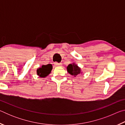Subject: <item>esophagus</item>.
Listing matches in <instances>:
<instances>
[{
  "label": "esophagus",
  "mask_w": 125,
  "mask_h": 125,
  "mask_svg": "<svg viewBox=\"0 0 125 125\" xmlns=\"http://www.w3.org/2000/svg\"><path fill=\"white\" fill-rule=\"evenodd\" d=\"M54 64L55 65H56V66H61V63H59L57 62H54Z\"/></svg>",
  "instance_id": "esophagus-1"
}]
</instances>
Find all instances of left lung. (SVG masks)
<instances>
[{
	"label": "left lung",
	"instance_id": "1",
	"mask_svg": "<svg viewBox=\"0 0 125 125\" xmlns=\"http://www.w3.org/2000/svg\"><path fill=\"white\" fill-rule=\"evenodd\" d=\"M67 69L68 72L70 74L74 75V77L78 75L79 74L82 73L81 69L78 66V65L75 64L74 63H72V64H69L67 67Z\"/></svg>",
	"mask_w": 125,
	"mask_h": 125
}]
</instances>
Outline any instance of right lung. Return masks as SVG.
Listing matches in <instances>:
<instances>
[{
  "label": "right lung",
  "mask_w": 125,
  "mask_h": 125,
  "mask_svg": "<svg viewBox=\"0 0 125 125\" xmlns=\"http://www.w3.org/2000/svg\"><path fill=\"white\" fill-rule=\"evenodd\" d=\"M52 69V65L51 64L47 65H43L41 67L37 69V74L40 77L45 78L49 74Z\"/></svg>",
  "instance_id": "1"
}]
</instances>
